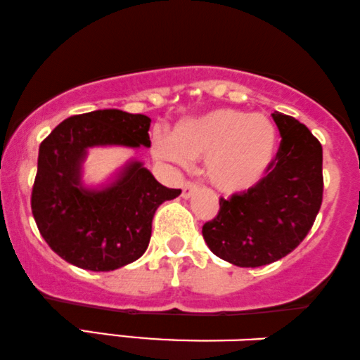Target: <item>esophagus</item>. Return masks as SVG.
I'll use <instances>...</instances> for the list:
<instances>
[{"label":"esophagus","mask_w":360,"mask_h":360,"mask_svg":"<svg viewBox=\"0 0 360 360\" xmlns=\"http://www.w3.org/2000/svg\"><path fill=\"white\" fill-rule=\"evenodd\" d=\"M198 190V185L195 184V181H190V180H187L184 184V187H181V197L184 198H190L193 195V193H195Z\"/></svg>","instance_id":"34e87169"}]
</instances>
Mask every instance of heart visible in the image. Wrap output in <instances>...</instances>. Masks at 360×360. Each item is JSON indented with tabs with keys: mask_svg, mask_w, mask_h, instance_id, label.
Instances as JSON below:
<instances>
[{
	"mask_svg": "<svg viewBox=\"0 0 360 360\" xmlns=\"http://www.w3.org/2000/svg\"><path fill=\"white\" fill-rule=\"evenodd\" d=\"M156 160L179 167L205 158V175L224 193H240L259 184L278 150V129L264 114L215 109L181 122L173 136L156 133Z\"/></svg>",
	"mask_w": 360,
	"mask_h": 360,
	"instance_id": "1",
	"label": "heart"
}]
</instances>
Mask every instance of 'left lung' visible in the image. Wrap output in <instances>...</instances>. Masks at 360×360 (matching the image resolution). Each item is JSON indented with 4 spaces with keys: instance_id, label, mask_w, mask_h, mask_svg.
<instances>
[{
    "instance_id": "8db88e82",
    "label": "left lung",
    "mask_w": 360,
    "mask_h": 360,
    "mask_svg": "<svg viewBox=\"0 0 360 360\" xmlns=\"http://www.w3.org/2000/svg\"><path fill=\"white\" fill-rule=\"evenodd\" d=\"M281 143L271 167L252 188L221 197L202 234L210 251L240 268L271 264L300 246L323 198L322 145L305 124L274 111Z\"/></svg>"
}]
</instances>
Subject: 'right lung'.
<instances>
[{"label": "right lung", "mask_w": 360, "mask_h": 360, "mask_svg": "<svg viewBox=\"0 0 360 360\" xmlns=\"http://www.w3.org/2000/svg\"><path fill=\"white\" fill-rule=\"evenodd\" d=\"M150 122L145 114L99 109L67 117L41 141L32 212L41 238L67 263L112 271L136 261L150 244L156 209L181 193L158 184L139 162L103 190L80 184L87 148L151 146Z\"/></svg>", "instance_id": "obj_1"}]
</instances>
